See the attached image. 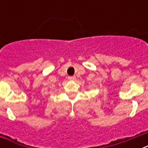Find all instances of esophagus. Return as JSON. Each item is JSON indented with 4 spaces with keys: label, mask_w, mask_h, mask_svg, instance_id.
I'll return each instance as SVG.
<instances>
[{
    "label": "esophagus",
    "mask_w": 148,
    "mask_h": 148,
    "mask_svg": "<svg viewBox=\"0 0 148 148\" xmlns=\"http://www.w3.org/2000/svg\"><path fill=\"white\" fill-rule=\"evenodd\" d=\"M68 79H69L70 81H74L76 79V77H75V76H70L68 77Z\"/></svg>",
    "instance_id": "obj_1"
}]
</instances>
